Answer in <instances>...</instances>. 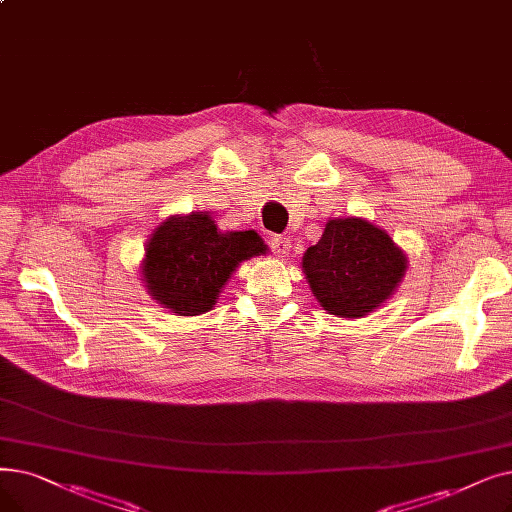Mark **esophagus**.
Listing matches in <instances>:
<instances>
[{"label": "esophagus", "instance_id": "esophagus-1", "mask_svg": "<svg viewBox=\"0 0 512 512\" xmlns=\"http://www.w3.org/2000/svg\"><path fill=\"white\" fill-rule=\"evenodd\" d=\"M270 247L278 257H286L288 251H291V240L286 236H270Z\"/></svg>", "mask_w": 512, "mask_h": 512}]
</instances>
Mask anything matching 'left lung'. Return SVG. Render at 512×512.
Returning <instances> with one entry per match:
<instances>
[{
  "mask_svg": "<svg viewBox=\"0 0 512 512\" xmlns=\"http://www.w3.org/2000/svg\"><path fill=\"white\" fill-rule=\"evenodd\" d=\"M303 272L320 305L341 318L368 316L406 274V257L387 232L364 219H330L303 255Z\"/></svg>",
  "mask_w": 512,
  "mask_h": 512,
  "instance_id": "8db88e82",
  "label": "left lung"
}]
</instances>
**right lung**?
I'll list each match as a JSON object with an SVG mask.
<instances>
[{
    "mask_svg": "<svg viewBox=\"0 0 512 512\" xmlns=\"http://www.w3.org/2000/svg\"><path fill=\"white\" fill-rule=\"evenodd\" d=\"M265 253L257 232H217L205 213L169 217L152 234L144 278L150 295L173 314L209 311L236 265Z\"/></svg>",
    "mask_w": 512,
    "mask_h": 512,
    "instance_id": "1",
    "label": "right lung"
}]
</instances>
